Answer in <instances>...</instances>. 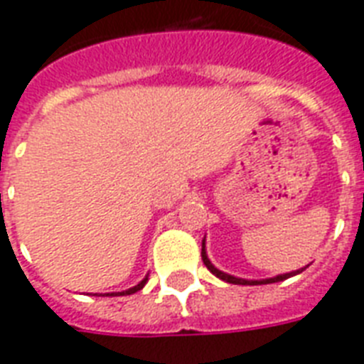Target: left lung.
Returning a JSON list of instances; mask_svg holds the SVG:
<instances>
[{
  "label": "left lung",
  "instance_id": "1",
  "mask_svg": "<svg viewBox=\"0 0 364 364\" xmlns=\"http://www.w3.org/2000/svg\"><path fill=\"white\" fill-rule=\"evenodd\" d=\"M202 262H204V265L210 269V273L215 274V277H218V279H221V281L229 282V284H244V287H257V284H271V282L287 281V279H290V277H294V274H299L305 267H307V265H305V267L296 269V271H290V273L277 274V277H271V279H259V281L238 279V277H235V274H229V273H223V271H219V269L215 267L212 262H210V257H208V254H206V237H204V240H202Z\"/></svg>",
  "mask_w": 364,
  "mask_h": 364
}]
</instances>
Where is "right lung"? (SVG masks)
I'll return each instance as SVG.
<instances>
[{
	"mask_svg": "<svg viewBox=\"0 0 364 364\" xmlns=\"http://www.w3.org/2000/svg\"><path fill=\"white\" fill-rule=\"evenodd\" d=\"M146 281H149V277H145V279H143V281L139 282V284H135V287H133V288H127V290H124V292H110V294H107V296H129V294L139 292L141 288L145 287Z\"/></svg>",
	"mask_w": 364,
	"mask_h": 364,
	"instance_id": "right-lung-1",
	"label": "right lung"
}]
</instances>
